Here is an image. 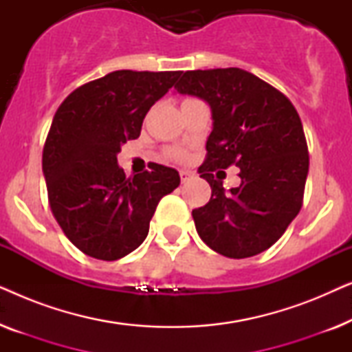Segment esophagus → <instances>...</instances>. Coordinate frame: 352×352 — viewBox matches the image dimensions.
<instances>
[{
    "instance_id": "1",
    "label": "esophagus",
    "mask_w": 352,
    "mask_h": 352,
    "mask_svg": "<svg viewBox=\"0 0 352 352\" xmlns=\"http://www.w3.org/2000/svg\"><path fill=\"white\" fill-rule=\"evenodd\" d=\"M179 175H181V181L184 182V184H186V182H189V181L194 179V173H190V171H187V170H181Z\"/></svg>"
}]
</instances>
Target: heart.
Returning <instances> with one entry per match:
<instances>
[{
	"mask_svg": "<svg viewBox=\"0 0 352 352\" xmlns=\"http://www.w3.org/2000/svg\"><path fill=\"white\" fill-rule=\"evenodd\" d=\"M171 155L177 158V160H182V158H184V152H182V151H173Z\"/></svg>",
	"mask_w": 352,
	"mask_h": 352,
	"instance_id": "obj_1",
	"label": "heart"
}]
</instances>
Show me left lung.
Returning a JSON list of instances; mask_svg holds the SVG:
<instances>
[{"label": "left lung", "mask_w": 352, "mask_h": 352, "mask_svg": "<svg viewBox=\"0 0 352 352\" xmlns=\"http://www.w3.org/2000/svg\"><path fill=\"white\" fill-rule=\"evenodd\" d=\"M175 89L204 99L213 118L199 168L211 199L192 211L200 239L234 259L272 247L300 213L309 171L296 109L280 91L237 67L186 72ZM230 164L241 168L243 182L226 191L212 171Z\"/></svg>", "instance_id": "1"}]
</instances>
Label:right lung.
<instances>
[{"instance_id":"obj_1","label":"right lung","mask_w":352,"mask_h":352,"mask_svg":"<svg viewBox=\"0 0 352 352\" xmlns=\"http://www.w3.org/2000/svg\"><path fill=\"white\" fill-rule=\"evenodd\" d=\"M179 74L112 72L76 88L52 118L43 148L50 206L67 239L91 258L115 261L136 250L158 201L179 186L175 168L155 163L126 177L117 162Z\"/></svg>"}]
</instances>
